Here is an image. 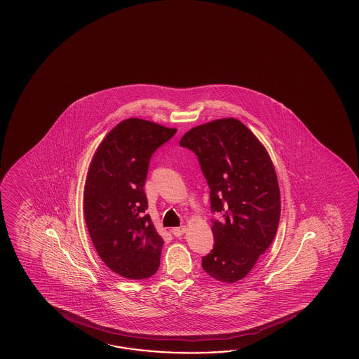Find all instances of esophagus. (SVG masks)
<instances>
[{
	"mask_svg": "<svg viewBox=\"0 0 359 359\" xmlns=\"http://www.w3.org/2000/svg\"><path fill=\"white\" fill-rule=\"evenodd\" d=\"M186 232V227L181 226V227H176V229H172V233L176 237L182 236L183 233Z\"/></svg>",
	"mask_w": 359,
	"mask_h": 359,
	"instance_id": "esophagus-1",
	"label": "esophagus"
}]
</instances>
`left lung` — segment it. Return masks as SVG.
Wrapping results in <instances>:
<instances>
[{
  "instance_id": "8db88e82",
  "label": "left lung",
  "mask_w": 359,
  "mask_h": 359,
  "mask_svg": "<svg viewBox=\"0 0 359 359\" xmlns=\"http://www.w3.org/2000/svg\"><path fill=\"white\" fill-rule=\"evenodd\" d=\"M180 146L198 156L209 186L214 246L203 257L208 275L221 283L244 278L278 229L281 204L275 168L259 140L233 118L184 133Z\"/></svg>"
}]
</instances>
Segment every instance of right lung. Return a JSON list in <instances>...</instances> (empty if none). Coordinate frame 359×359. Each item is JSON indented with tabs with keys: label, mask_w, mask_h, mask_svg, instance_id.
<instances>
[{
	"label": "right lung",
	"mask_w": 359,
	"mask_h": 359,
	"mask_svg": "<svg viewBox=\"0 0 359 359\" xmlns=\"http://www.w3.org/2000/svg\"><path fill=\"white\" fill-rule=\"evenodd\" d=\"M176 128L130 118L107 133L84 184V218L101 260L130 280L149 278L161 264L163 238L147 209L145 186L154 153Z\"/></svg>",
	"instance_id": "add662e5"
}]
</instances>
